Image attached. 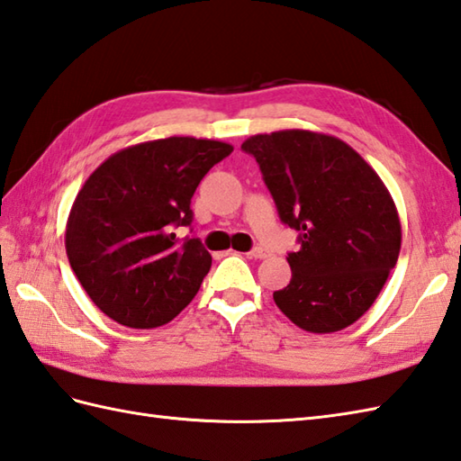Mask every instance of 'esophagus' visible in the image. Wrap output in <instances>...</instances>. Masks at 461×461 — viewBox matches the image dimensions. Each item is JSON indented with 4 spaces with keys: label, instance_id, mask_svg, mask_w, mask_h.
Masks as SVG:
<instances>
[{
    "label": "esophagus",
    "instance_id": "obj_1",
    "mask_svg": "<svg viewBox=\"0 0 461 461\" xmlns=\"http://www.w3.org/2000/svg\"><path fill=\"white\" fill-rule=\"evenodd\" d=\"M267 255H269V251L263 249V248H255V249H251L248 253V257H251V259H265Z\"/></svg>",
    "mask_w": 461,
    "mask_h": 461
}]
</instances>
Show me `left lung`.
I'll list each match as a JSON object with an SVG mask.
<instances>
[{
	"mask_svg": "<svg viewBox=\"0 0 461 461\" xmlns=\"http://www.w3.org/2000/svg\"><path fill=\"white\" fill-rule=\"evenodd\" d=\"M241 149L255 157L283 223L298 231L288 253L293 279L275 304L312 334L351 326L375 303L401 251L397 206L366 158L326 133H259Z\"/></svg>",
	"mask_w": 461,
	"mask_h": 461,
	"instance_id": "8db88e82",
	"label": "left lung"
}]
</instances>
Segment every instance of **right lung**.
Masks as SVG:
<instances>
[{
	"label": "right lung",
	"instance_id": "1",
	"mask_svg": "<svg viewBox=\"0 0 461 461\" xmlns=\"http://www.w3.org/2000/svg\"><path fill=\"white\" fill-rule=\"evenodd\" d=\"M230 143L167 137L113 153L84 182L67 221V255L84 291L117 324L149 330L185 310L212 267L190 200Z\"/></svg>",
	"mask_w": 461,
	"mask_h": 461
}]
</instances>
